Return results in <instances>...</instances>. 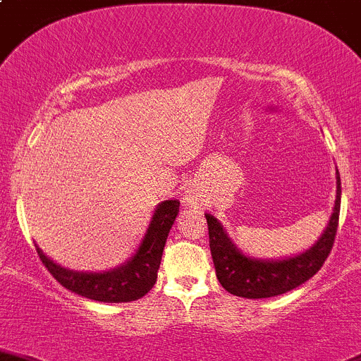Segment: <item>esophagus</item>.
<instances>
[{
  "instance_id": "34e87169",
  "label": "esophagus",
  "mask_w": 361,
  "mask_h": 361,
  "mask_svg": "<svg viewBox=\"0 0 361 361\" xmlns=\"http://www.w3.org/2000/svg\"><path fill=\"white\" fill-rule=\"evenodd\" d=\"M184 200L188 205L198 207L202 203V195H198V191H195V189H189V191H185Z\"/></svg>"
}]
</instances>
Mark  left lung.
<instances>
[{
    "instance_id": "obj_1",
    "label": "left lung",
    "mask_w": 361,
    "mask_h": 361,
    "mask_svg": "<svg viewBox=\"0 0 361 361\" xmlns=\"http://www.w3.org/2000/svg\"><path fill=\"white\" fill-rule=\"evenodd\" d=\"M341 177L337 172V196L334 214L323 235L310 250L285 261H255L236 250L214 215L207 214L210 252L217 280L229 293L245 299H266L293 290L322 269L334 247L339 226Z\"/></svg>"
}]
</instances>
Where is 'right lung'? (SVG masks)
Wrapping results in <instances>:
<instances>
[{
	"label": "right lung",
	"mask_w": 361,
	"mask_h": 361,
	"mask_svg": "<svg viewBox=\"0 0 361 361\" xmlns=\"http://www.w3.org/2000/svg\"><path fill=\"white\" fill-rule=\"evenodd\" d=\"M180 203L166 200L156 208L149 229L137 254L125 266L107 273H74L57 266L36 245L39 259L51 276L68 290L99 302H130L146 295L158 278L159 262L170 228L179 214Z\"/></svg>",
	"instance_id": "right-lung-1"
}]
</instances>
